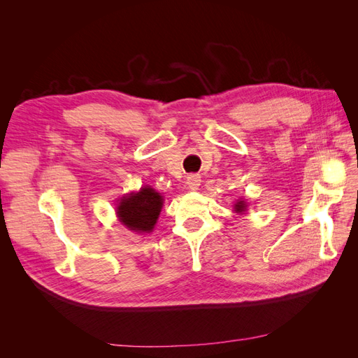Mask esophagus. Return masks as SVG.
<instances>
[{
  "label": "esophagus",
  "instance_id": "obj_1",
  "mask_svg": "<svg viewBox=\"0 0 358 358\" xmlns=\"http://www.w3.org/2000/svg\"><path fill=\"white\" fill-rule=\"evenodd\" d=\"M200 183H201V178L199 175H188L187 176V185L189 189H192V191L199 189Z\"/></svg>",
  "mask_w": 358,
  "mask_h": 358
}]
</instances>
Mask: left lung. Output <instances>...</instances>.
Wrapping results in <instances>:
<instances>
[{
    "label": "left lung",
    "instance_id": "8db88e82",
    "mask_svg": "<svg viewBox=\"0 0 358 358\" xmlns=\"http://www.w3.org/2000/svg\"><path fill=\"white\" fill-rule=\"evenodd\" d=\"M245 208H246V206H245V203L243 201H237V204H236V212H243L245 210Z\"/></svg>",
    "mask_w": 358,
    "mask_h": 358
}]
</instances>
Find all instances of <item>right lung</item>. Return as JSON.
Masks as SVG:
<instances>
[{"instance_id": "right-lung-1", "label": "right lung", "mask_w": 358, "mask_h": 358, "mask_svg": "<svg viewBox=\"0 0 358 358\" xmlns=\"http://www.w3.org/2000/svg\"><path fill=\"white\" fill-rule=\"evenodd\" d=\"M161 208L162 197L155 189L145 187L137 194H129L121 200L117 206V215L129 230L148 233L157 224Z\"/></svg>"}]
</instances>
